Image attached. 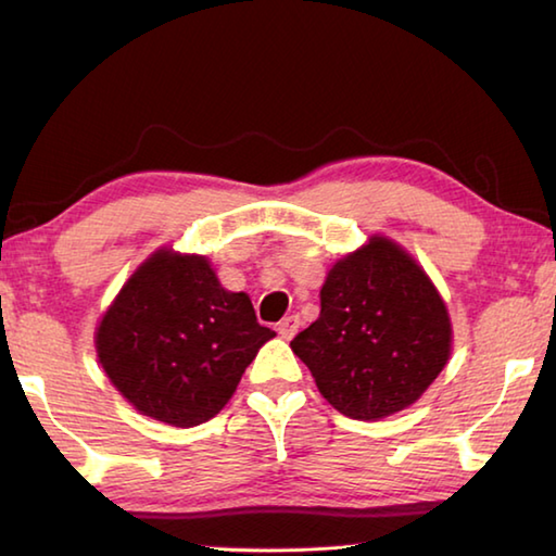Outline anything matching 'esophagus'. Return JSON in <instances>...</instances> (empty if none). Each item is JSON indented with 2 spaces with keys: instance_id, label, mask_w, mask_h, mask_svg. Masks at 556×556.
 I'll return each instance as SVG.
<instances>
[{
  "instance_id": "1",
  "label": "esophagus",
  "mask_w": 556,
  "mask_h": 556,
  "mask_svg": "<svg viewBox=\"0 0 556 556\" xmlns=\"http://www.w3.org/2000/svg\"><path fill=\"white\" fill-rule=\"evenodd\" d=\"M299 316H287V318H281V321L277 324V333L285 338V341H291V338L296 336V331H299Z\"/></svg>"
}]
</instances>
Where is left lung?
I'll use <instances>...</instances> for the list:
<instances>
[{
    "label": "left lung",
    "mask_w": 556,
    "mask_h": 556,
    "mask_svg": "<svg viewBox=\"0 0 556 556\" xmlns=\"http://www.w3.org/2000/svg\"><path fill=\"white\" fill-rule=\"evenodd\" d=\"M451 343L454 328L434 281L402 244L370 235L328 269L321 314L291 351L331 407L378 421L427 392Z\"/></svg>",
    "instance_id": "left-lung-1"
}]
</instances>
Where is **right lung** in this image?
I'll list each match as a JSON object with an SVG mask.
<instances>
[{
  "label": "right lung",
  "instance_id": "right-lung-1",
  "mask_svg": "<svg viewBox=\"0 0 556 556\" xmlns=\"http://www.w3.org/2000/svg\"><path fill=\"white\" fill-rule=\"evenodd\" d=\"M277 333L257 324L244 291H228L205 255L152 252L122 285L96 328L102 370L144 417L199 427L238 390Z\"/></svg>",
  "mask_w": 556,
  "mask_h": 556
}]
</instances>
